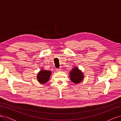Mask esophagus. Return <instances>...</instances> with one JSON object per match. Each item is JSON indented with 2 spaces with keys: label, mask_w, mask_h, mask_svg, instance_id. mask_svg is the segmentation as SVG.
I'll use <instances>...</instances> for the list:
<instances>
[{
  "label": "esophagus",
  "mask_w": 121,
  "mask_h": 121,
  "mask_svg": "<svg viewBox=\"0 0 121 121\" xmlns=\"http://www.w3.org/2000/svg\"><path fill=\"white\" fill-rule=\"evenodd\" d=\"M61 70H62V69H61V68H58V69H56V71H57V72H60V71H61Z\"/></svg>",
  "instance_id": "1"
}]
</instances>
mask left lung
<instances>
[{
	"label": "left lung",
	"instance_id": "1",
	"mask_svg": "<svg viewBox=\"0 0 121 121\" xmlns=\"http://www.w3.org/2000/svg\"><path fill=\"white\" fill-rule=\"evenodd\" d=\"M69 74L71 81L75 84L80 83L84 78L83 73L77 67L73 68Z\"/></svg>",
	"mask_w": 121,
	"mask_h": 121
}]
</instances>
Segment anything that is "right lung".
<instances>
[{
    "label": "right lung",
    "mask_w": 121,
    "mask_h": 121,
    "mask_svg": "<svg viewBox=\"0 0 121 121\" xmlns=\"http://www.w3.org/2000/svg\"><path fill=\"white\" fill-rule=\"evenodd\" d=\"M51 73L52 72L50 71L45 70L43 69L41 70L37 75L38 81L42 84L46 83L49 81Z\"/></svg>",
    "instance_id": "obj_1"
}]
</instances>
